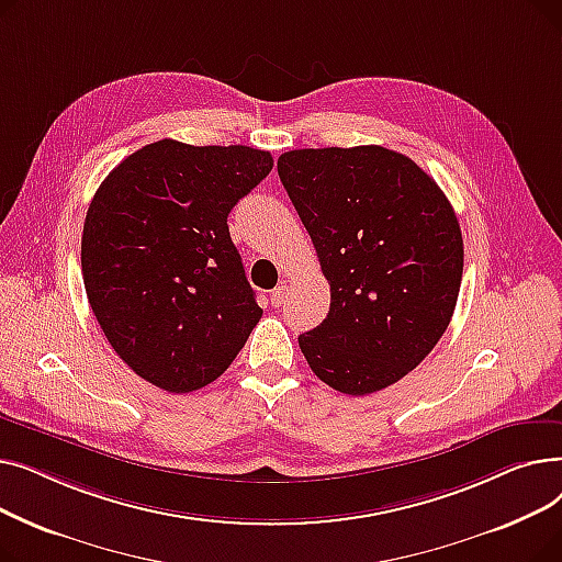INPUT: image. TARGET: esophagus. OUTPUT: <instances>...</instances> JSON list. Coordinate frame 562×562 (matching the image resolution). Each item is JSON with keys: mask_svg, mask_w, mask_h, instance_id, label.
<instances>
[{"mask_svg": "<svg viewBox=\"0 0 562 562\" xmlns=\"http://www.w3.org/2000/svg\"><path fill=\"white\" fill-rule=\"evenodd\" d=\"M286 299H289V286H286V284H282V286H278V289H273V293H271V303H273V307H282V305L286 303Z\"/></svg>", "mask_w": 562, "mask_h": 562, "instance_id": "obj_1", "label": "esophagus"}]
</instances>
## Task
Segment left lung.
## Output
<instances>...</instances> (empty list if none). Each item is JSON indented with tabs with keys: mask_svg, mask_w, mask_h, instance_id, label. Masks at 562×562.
<instances>
[{
	"mask_svg": "<svg viewBox=\"0 0 562 562\" xmlns=\"http://www.w3.org/2000/svg\"><path fill=\"white\" fill-rule=\"evenodd\" d=\"M278 175L330 284V312L299 337L310 369L348 396L385 390L449 328L462 232L449 198L409 157L380 145L307 147Z\"/></svg>",
	"mask_w": 562,
	"mask_h": 562,
	"instance_id": "8db88e82",
	"label": "left lung"
}]
</instances>
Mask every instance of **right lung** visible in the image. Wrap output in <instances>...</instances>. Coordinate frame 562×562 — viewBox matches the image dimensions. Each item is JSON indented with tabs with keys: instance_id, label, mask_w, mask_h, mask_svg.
Returning <instances> with one entry per match:
<instances>
[{
	"instance_id": "1",
	"label": "right lung",
	"mask_w": 562,
	"mask_h": 562,
	"mask_svg": "<svg viewBox=\"0 0 562 562\" xmlns=\"http://www.w3.org/2000/svg\"><path fill=\"white\" fill-rule=\"evenodd\" d=\"M271 168L255 147L164 138L95 191L81 234L86 296L113 350L155 387L210 385L259 323L227 214Z\"/></svg>"
}]
</instances>
